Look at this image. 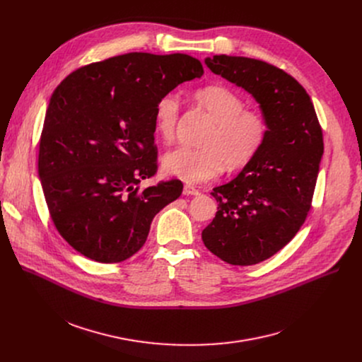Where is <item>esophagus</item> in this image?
I'll list each match as a JSON object with an SVG mask.
<instances>
[{"instance_id": "esophagus-1", "label": "esophagus", "mask_w": 362, "mask_h": 362, "mask_svg": "<svg viewBox=\"0 0 362 362\" xmlns=\"http://www.w3.org/2000/svg\"><path fill=\"white\" fill-rule=\"evenodd\" d=\"M183 193L187 194V196H197V194H200V192L194 186H192V185H185Z\"/></svg>"}]
</instances>
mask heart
Masks as SVG:
<instances>
[{
    "label": "heart",
    "mask_w": 362,
    "mask_h": 362,
    "mask_svg": "<svg viewBox=\"0 0 362 362\" xmlns=\"http://www.w3.org/2000/svg\"><path fill=\"white\" fill-rule=\"evenodd\" d=\"M194 101L214 122L200 148L179 147L165 154L163 169L186 183H202L219 176L226 166L236 170L246 166L262 148L268 136L265 115L245 107L235 90L212 84L194 91ZM182 105L176 93H166L154 105L153 124L156 133L170 141L180 119Z\"/></svg>",
    "instance_id": "b5f03b06"
}]
</instances>
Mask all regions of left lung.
I'll return each instance as SVG.
<instances>
[{"mask_svg":"<svg viewBox=\"0 0 362 362\" xmlns=\"http://www.w3.org/2000/svg\"><path fill=\"white\" fill-rule=\"evenodd\" d=\"M204 63L249 91L268 120L259 153L236 179L214 189L218 212L202 232L204 246L222 261L255 265L288 245L311 209L324 154L322 129L311 97L276 66L225 54Z\"/></svg>","mask_w":362,"mask_h":362,"instance_id":"left-lung-1","label":"left lung"}]
</instances>
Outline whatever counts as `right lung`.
Returning a JSON list of instances; mask_svg holds the SVG:
<instances>
[{
	"instance_id": "right-lung-1",
	"label": "right lung",
	"mask_w": 362,
	"mask_h": 362,
	"mask_svg": "<svg viewBox=\"0 0 362 362\" xmlns=\"http://www.w3.org/2000/svg\"><path fill=\"white\" fill-rule=\"evenodd\" d=\"M202 74L186 54L129 53L73 71L51 95L38 176L56 229L88 259H129L153 218L182 194L177 179L139 183L158 173L154 105Z\"/></svg>"
}]
</instances>
